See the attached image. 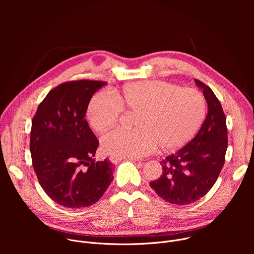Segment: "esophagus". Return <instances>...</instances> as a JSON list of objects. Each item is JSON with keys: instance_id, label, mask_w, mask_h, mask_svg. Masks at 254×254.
I'll use <instances>...</instances> for the list:
<instances>
[{"instance_id": "34e87169", "label": "esophagus", "mask_w": 254, "mask_h": 254, "mask_svg": "<svg viewBox=\"0 0 254 254\" xmlns=\"http://www.w3.org/2000/svg\"><path fill=\"white\" fill-rule=\"evenodd\" d=\"M130 160H132V161H138L137 159H134V158H129ZM110 161L112 162V163H114V164H116V163H119L120 161H121V159L120 158H118V157H114V156H112V157H110Z\"/></svg>"}]
</instances>
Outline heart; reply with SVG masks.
I'll return each instance as SVG.
<instances>
[{"instance_id":"obj_1","label":"heart","mask_w":254,"mask_h":254,"mask_svg":"<svg viewBox=\"0 0 254 254\" xmlns=\"http://www.w3.org/2000/svg\"><path fill=\"white\" fill-rule=\"evenodd\" d=\"M135 115L132 129H117L101 137V150L118 158H140L158 147L177 150L201 127L206 102L195 89L160 80L129 83L121 90L95 93L88 102L86 119L98 132L115 127L123 114Z\"/></svg>"}]
</instances>
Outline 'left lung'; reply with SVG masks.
Returning <instances> with one entry per match:
<instances>
[{"instance_id":"left-lung-1","label":"left lung","mask_w":254,"mask_h":254,"mask_svg":"<svg viewBox=\"0 0 254 254\" xmlns=\"http://www.w3.org/2000/svg\"><path fill=\"white\" fill-rule=\"evenodd\" d=\"M203 89L208 114L195 137L186 146L168 156L161 165L163 173L151 187L165 201L187 205L205 196L219 177L228 147L226 117L212 89L195 79Z\"/></svg>"}]
</instances>
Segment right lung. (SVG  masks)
Returning a JSON list of instances; mask_svg holds the SVG:
<instances>
[{
	"mask_svg": "<svg viewBox=\"0 0 254 254\" xmlns=\"http://www.w3.org/2000/svg\"><path fill=\"white\" fill-rule=\"evenodd\" d=\"M106 82L81 79L49 91L32 120V165L44 192L66 208L96 203L114 179L110 160L94 162L98 139L84 119L92 95Z\"/></svg>",
	"mask_w": 254,
	"mask_h": 254,
	"instance_id": "add662e5",
	"label": "right lung"
}]
</instances>
